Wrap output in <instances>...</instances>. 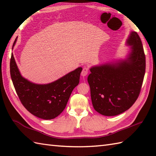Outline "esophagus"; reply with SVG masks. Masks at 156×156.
Instances as JSON below:
<instances>
[{
  "mask_svg": "<svg viewBox=\"0 0 156 156\" xmlns=\"http://www.w3.org/2000/svg\"><path fill=\"white\" fill-rule=\"evenodd\" d=\"M88 71H89L88 68H87V67H84L83 69H82V72H81V75H82V76H87V75L88 74Z\"/></svg>",
  "mask_w": 156,
  "mask_h": 156,
  "instance_id": "1",
  "label": "esophagus"
}]
</instances>
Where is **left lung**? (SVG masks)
Wrapping results in <instances>:
<instances>
[{
  "label": "left lung",
  "instance_id": "obj_1",
  "mask_svg": "<svg viewBox=\"0 0 156 156\" xmlns=\"http://www.w3.org/2000/svg\"><path fill=\"white\" fill-rule=\"evenodd\" d=\"M131 52L125 60L93 66L88 76L92 103L96 111L115 116L130 108L140 95L145 72V55L137 33L127 40Z\"/></svg>",
  "mask_w": 156,
  "mask_h": 156
}]
</instances>
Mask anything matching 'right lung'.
<instances>
[{
  "instance_id": "right-lung-1",
  "label": "right lung",
  "mask_w": 156,
  "mask_h": 156,
  "mask_svg": "<svg viewBox=\"0 0 156 156\" xmlns=\"http://www.w3.org/2000/svg\"><path fill=\"white\" fill-rule=\"evenodd\" d=\"M82 70L78 68L51 83L37 84L23 77L12 54L10 61L11 77L21 103L32 115L45 120L55 118L64 110L72 90L79 84Z\"/></svg>"
}]
</instances>
